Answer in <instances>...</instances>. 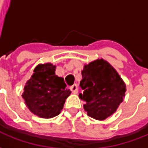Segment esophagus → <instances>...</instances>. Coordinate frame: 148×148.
Masks as SVG:
<instances>
[{
	"mask_svg": "<svg viewBox=\"0 0 148 148\" xmlns=\"http://www.w3.org/2000/svg\"><path fill=\"white\" fill-rule=\"evenodd\" d=\"M70 89H71V92L73 93H77V86L76 84H74L73 86H71L70 87Z\"/></svg>",
	"mask_w": 148,
	"mask_h": 148,
	"instance_id": "1",
	"label": "esophagus"
}]
</instances>
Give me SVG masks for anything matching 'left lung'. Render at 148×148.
Returning <instances> with one entry per match:
<instances>
[{
	"label": "left lung",
	"instance_id": "left-lung-1",
	"mask_svg": "<svg viewBox=\"0 0 148 148\" xmlns=\"http://www.w3.org/2000/svg\"><path fill=\"white\" fill-rule=\"evenodd\" d=\"M80 86L83 93L79 97L90 117L103 121L111 116L123 101L126 86L108 62L97 59L85 65Z\"/></svg>",
	"mask_w": 148,
	"mask_h": 148
}]
</instances>
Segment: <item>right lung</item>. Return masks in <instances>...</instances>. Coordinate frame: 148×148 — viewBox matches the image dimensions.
<instances>
[{"label":"right lung","instance_id":"right-lung-1","mask_svg":"<svg viewBox=\"0 0 148 148\" xmlns=\"http://www.w3.org/2000/svg\"><path fill=\"white\" fill-rule=\"evenodd\" d=\"M70 94L63 77L55 75V66L46 63L35 68L22 97L34 114L42 118H51L60 113Z\"/></svg>","mask_w":148,"mask_h":148}]
</instances>
